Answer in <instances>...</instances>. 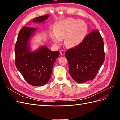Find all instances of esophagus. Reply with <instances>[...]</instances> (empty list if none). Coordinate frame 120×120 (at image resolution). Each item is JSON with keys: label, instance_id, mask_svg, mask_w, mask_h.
<instances>
[{"label": "esophagus", "instance_id": "esophagus-1", "mask_svg": "<svg viewBox=\"0 0 120 120\" xmlns=\"http://www.w3.org/2000/svg\"><path fill=\"white\" fill-rule=\"evenodd\" d=\"M60 54H61V55L64 56V54L65 52L64 51V50H60Z\"/></svg>", "mask_w": 120, "mask_h": 120}]
</instances>
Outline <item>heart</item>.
Instances as JSON below:
<instances>
[{"instance_id":"obj_1","label":"heart","mask_w":120,"mask_h":120,"mask_svg":"<svg viewBox=\"0 0 120 120\" xmlns=\"http://www.w3.org/2000/svg\"><path fill=\"white\" fill-rule=\"evenodd\" d=\"M87 31L88 27L84 21L69 19L57 23L55 34L52 35V39L54 42L59 43L60 39L66 38V45L74 47L82 42Z\"/></svg>"}]
</instances>
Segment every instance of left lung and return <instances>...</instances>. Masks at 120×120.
<instances>
[{
  "label": "left lung",
  "mask_w": 120,
  "mask_h": 120,
  "mask_svg": "<svg viewBox=\"0 0 120 120\" xmlns=\"http://www.w3.org/2000/svg\"><path fill=\"white\" fill-rule=\"evenodd\" d=\"M73 79L82 83L95 79L105 58L104 41L99 30L86 35L82 42L65 52Z\"/></svg>",
  "instance_id": "obj_1"
}]
</instances>
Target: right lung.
I'll return each instance as SVG.
<instances>
[{"label":"right lung","instance_id":"1","mask_svg":"<svg viewBox=\"0 0 120 120\" xmlns=\"http://www.w3.org/2000/svg\"><path fill=\"white\" fill-rule=\"evenodd\" d=\"M48 14L35 18L34 22L44 21ZM35 28L24 26L18 34L15 45V64L16 68L28 83L34 86H42L49 81L52 73L53 64L60 52L49 50L45 46L38 50L30 52L28 41Z\"/></svg>","mask_w":120,"mask_h":120}]
</instances>
